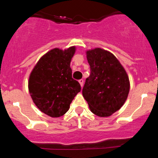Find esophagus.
I'll return each mask as SVG.
<instances>
[{
  "label": "esophagus",
  "instance_id": "1",
  "mask_svg": "<svg viewBox=\"0 0 158 158\" xmlns=\"http://www.w3.org/2000/svg\"><path fill=\"white\" fill-rule=\"evenodd\" d=\"M79 84H80L81 87L82 88V86H83V83H84V80H83V79H79Z\"/></svg>",
  "mask_w": 158,
  "mask_h": 158
}]
</instances>
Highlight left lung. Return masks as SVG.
Instances as JSON below:
<instances>
[{
	"label": "left lung",
	"mask_w": 158,
	"mask_h": 158,
	"mask_svg": "<svg viewBox=\"0 0 158 158\" xmlns=\"http://www.w3.org/2000/svg\"><path fill=\"white\" fill-rule=\"evenodd\" d=\"M86 57L91 74L85 80L82 95L94 115L109 117L120 110L127 99L129 77L117 58L107 50H87Z\"/></svg>",
	"instance_id": "8db88e82"
}]
</instances>
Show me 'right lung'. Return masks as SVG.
<instances>
[{
    "mask_svg": "<svg viewBox=\"0 0 158 158\" xmlns=\"http://www.w3.org/2000/svg\"><path fill=\"white\" fill-rule=\"evenodd\" d=\"M76 46L55 48L43 55L31 71L28 91L34 104L50 117L64 115L81 86L72 78L70 61Z\"/></svg>",
    "mask_w": 158,
    "mask_h": 158,
    "instance_id": "1",
    "label": "right lung"
}]
</instances>
